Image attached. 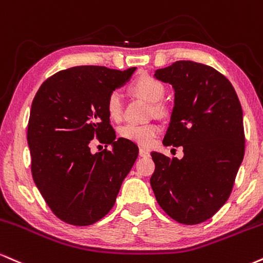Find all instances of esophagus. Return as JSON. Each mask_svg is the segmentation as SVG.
<instances>
[{"label":"esophagus","mask_w":263,"mask_h":263,"mask_svg":"<svg viewBox=\"0 0 263 263\" xmlns=\"http://www.w3.org/2000/svg\"><path fill=\"white\" fill-rule=\"evenodd\" d=\"M139 155H140L141 157H146L150 155V153H149V150L145 149V147H140V150H139Z\"/></svg>","instance_id":"esophagus-1"}]
</instances>
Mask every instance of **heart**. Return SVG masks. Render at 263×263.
I'll use <instances>...</instances> for the list:
<instances>
[{
  "label": "heart",
  "instance_id": "obj_1",
  "mask_svg": "<svg viewBox=\"0 0 263 263\" xmlns=\"http://www.w3.org/2000/svg\"><path fill=\"white\" fill-rule=\"evenodd\" d=\"M132 88L135 93L140 97L149 101L150 103H155L154 109L156 113H161L163 110L162 104L159 102L165 96V86L159 80L151 75H141L137 77L132 83ZM106 108L108 116L113 120H119L122 118L123 112V95L118 89H114L107 97ZM161 132L159 124L149 123V124H129L123 125L119 129L120 137L125 140H130L143 146H150L155 141L157 135Z\"/></svg>",
  "mask_w": 263,
  "mask_h": 263
}]
</instances>
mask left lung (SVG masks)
Here are the masks:
<instances>
[{"label": "left lung", "mask_w": 263, "mask_h": 263, "mask_svg": "<svg viewBox=\"0 0 263 263\" xmlns=\"http://www.w3.org/2000/svg\"><path fill=\"white\" fill-rule=\"evenodd\" d=\"M155 79L175 89L163 145L183 146V157L153 151L150 178L156 200L176 221L208 220L225 204L243 154L242 109L229 80L208 65L176 61L155 71Z\"/></svg>", "instance_id": "8db88e82"}]
</instances>
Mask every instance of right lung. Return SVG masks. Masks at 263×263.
Segmentation results:
<instances>
[{
  "instance_id": "obj_1",
  "label": "right lung",
  "mask_w": 263,
  "mask_h": 263,
  "mask_svg": "<svg viewBox=\"0 0 263 263\" xmlns=\"http://www.w3.org/2000/svg\"><path fill=\"white\" fill-rule=\"evenodd\" d=\"M137 67L75 66L49 77L34 97L27 140L32 176L46 204L71 225H91L112 209L139 149L116 139L106 102L130 80ZM97 137L112 150L92 154Z\"/></svg>"
}]
</instances>
